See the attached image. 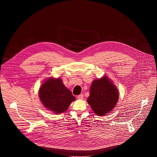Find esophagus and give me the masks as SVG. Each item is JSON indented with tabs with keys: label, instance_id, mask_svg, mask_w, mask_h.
Wrapping results in <instances>:
<instances>
[{
	"label": "esophagus",
	"instance_id": "obj_1",
	"mask_svg": "<svg viewBox=\"0 0 157 157\" xmlns=\"http://www.w3.org/2000/svg\"><path fill=\"white\" fill-rule=\"evenodd\" d=\"M83 98H84V95H83L82 94H79V95H78V99H83Z\"/></svg>",
	"mask_w": 157,
	"mask_h": 157
}]
</instances>
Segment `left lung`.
<instances>
[{
	"instance_id": "obj_1",
	"label": "left lung",
	"mask_w": 157,
	"mask_h": 157,
	"mask_svg": "<svg viewBox=\"0 0 157 157\" xmlns=\"http://www.w3.org/2000/svg\"><path fill=\"white\" fill-rule=\"evenodd\" d=\"M119 99L116 86L105 76L94 80L90 88V95L87 99L98 116H104L114 109Z\"/></svg>"
}]
</instances>
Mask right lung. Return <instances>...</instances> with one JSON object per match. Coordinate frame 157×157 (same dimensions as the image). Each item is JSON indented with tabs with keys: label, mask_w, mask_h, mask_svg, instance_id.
<instances>
[{
	"label": "right lung",
	"mask_w": 157,
	"mask_h": 157,
	"mask_svg": "<svg viewBox=\"0 0 157 157\" xmlns=\"http://www.w3.org/2000/svg\"><path fill=\"white\" fill-rule=\"evenodd\" d=\"M39 96L43 105L56 114L66 111L76 99L59 78H50L44 82L40 88Z\"/></svg>",
	"instance_id": "add662e5"
}]
</instances>
